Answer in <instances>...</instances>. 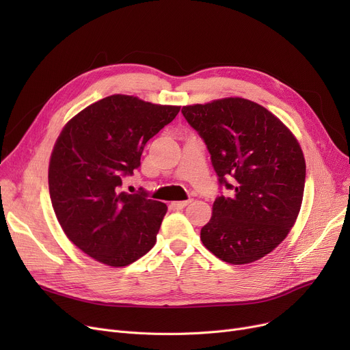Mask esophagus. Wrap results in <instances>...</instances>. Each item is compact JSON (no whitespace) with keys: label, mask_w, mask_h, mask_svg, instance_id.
Wrapping results in <instances>:
<instances>
[{"label":"esophagus","mask_w":350,"mask_h":350,"mask_svg":"<svg viewBox=\"0 0 350 350\" xmlns=\"http://www.w3.org/2000/svg\"><path fill=\"white\" fill-rule=\"evenodd\" d=\"M190 203H191V200H185V201H173L172 206H173L176 210H181V208L187 207Z\"/></svg>","instance_id":"esophagus-1"}]
</instances>
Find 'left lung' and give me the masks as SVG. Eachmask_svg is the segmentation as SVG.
<instances>
[{
    "label": "left lung",
    "mask_w": 350,
    "mask_h": 350,
    "mask_svg": "<svg viewBox=\"0 0 350 350\" xmlns=\"http://www.w3.org/2000/svg\"><path fill=\"white\" fill-rule=\"evenodd\" d=\"M204 140L228 197L218 196L200 238L217 258L241 265L277 248L301 210L306 165L298 140L264 106L243 98L183 106Z\"/></svg>",
    "instance_id": "8db88e82"
}]
</instances>
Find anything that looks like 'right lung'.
Wrapping results in <instances>:
<instances>
[{
    "label": "right lung",
    "instance_id": "1",
    "mask_svg": "<svg viewBox=\"0 0 350 350\" xmlns=\"http://www.w3.org/2000/svg\"><path fill=\"white\" fill-rule=\"evenodd\" d=\"M180 106L112 95L72 118L53 146L48 183L52 207L69 240L96 261L126 267L156 244L167 206L147 191H122L146 143Z\"/></svg>",
    "mask_w": 350,
    "mask_h": 350
}]
</instances>
